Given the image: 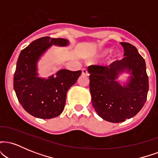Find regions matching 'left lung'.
<instances>
[{
	"mask_svg": "<svg viewBox=\"0 0 158 158\" xmlns=\"http://www.w3.org/2000/svg\"><path fill=\"white\" fill-rule=\"evenodd\" d=\"M68 39L40 38L21 50L14 73V90L27 113L40 119L58 117L64 108L66 94L81 75L80 71L61 69L48 78L39 77L38 63L55 45L67 47Z\"/></svg>",
	"mask_w": 158,
	"mask_h": 158,
	"instance_id": "1",
	"label": "left lung"
}]
</instances>
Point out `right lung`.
Instances as JSON below:
<instances>
[{"instance_id":"obj_1","label":"right lung","mask_w":158,"mask_h":158,"mask_svg":"<svg viewBox=\"0 0 158 158\" xmlns=\"http://www.w3.org/2000/svg\"><path fill=\"white\" fill-rule=\"evenodd\" d=\"M122 60L88 67L92 105L97 114L110 123H121L135 116L144 106L148 91L146 62L133 45L124 43ZM130 74L126 82L117 79Z\"/></svg>"}]
</instances>
